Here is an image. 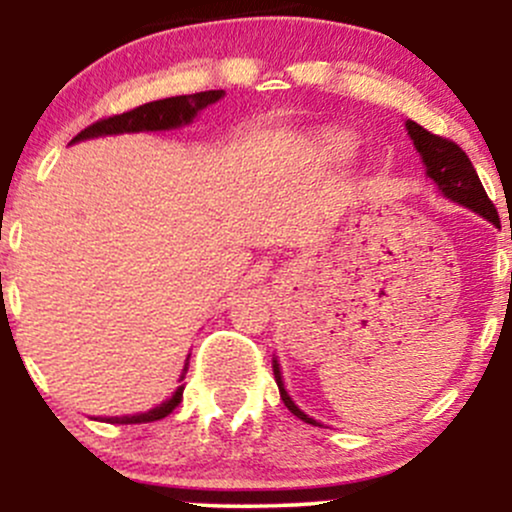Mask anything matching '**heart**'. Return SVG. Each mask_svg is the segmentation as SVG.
Masks as SVG:
<instances>
[{
    "mask_svg": "<svg viewBox=\"0 0 512 512\" xmlns=\"http://www.w3.org/2000/svg\"><path fill=\"white\" fill-rule=\"evenodd\" d=\"M327 151H330L332 156L344 158V156H349L351 142L346 137H330V139H327Z\"/></svg>",
    "mask_w": 512,
    "mask_h": 512,
    "instance_id": "b5f03b06",
    "label": "heart"
}]
</instances>
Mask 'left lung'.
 I'll return each mask as SVG.
<instances>
[{
  "label": "left lung",
  "mask_w": 512,
  "mask_h": 512,
  "mask_svg": "<svg viewBox=\"0 0 512 512\" xmlns=\"http://www.w3.org/2000/svg\"><path fill=\"white\" fill-rule=\"evenodd\" d=\"M407 132L409 137L414 139L416 151H419L421 158H424V166H426V175L436 182V187L443 192L450 202L462 204V207L472 209L474 214L484 216L491 223L498 226V211L493 207V202L486 195L484 185H481L477 170H474L472 161L464 151L450 139L438 137V134H431L428 129H424L421 125H416L414 120L407 122ZM274 380L279 385V395L284 399L286 409L291 411L293 416L305 421V424H317L315 419H310L308 414H303L301 409L293 404V399L289 397V392L284 390V380H281V370L279 363L274 361Z\"/></svg>",
  "instance_id": "obj_1"
}]
</instances>
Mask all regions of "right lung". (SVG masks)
<instances>
[{
	"label": "right lung",
	"instance_id": "obj_1",
	"mask_svg": "<svg viewBox=\"0 0 512 512\" xmlns=\"http://www.w3.org/2000/svg\"><path fill=\"white\" fill-rule=\"evenodd\" d=\"M223 96V91H202V93H190V96H175V98H163V101L144 103L139 108L127 110V113L103 117V120L93 122L86 129H81L79 134L72 139L81 142V139L91 137H103V134H122V132H161V129H175L182 125H190L195 120L199 110H204L207 105L216 103ZM182 390L178 387L173 392V397L166 399L163 404H158L156 409L146 411V414L137 416H113V419H105L108 424H149V421L166 419V416L182 402Z\"/></svg>",
	"mask_w": 512,
	"mask_h": 512
}]
</instances>
